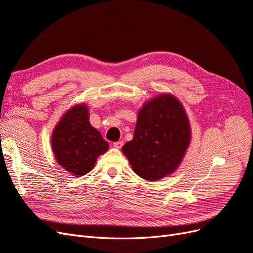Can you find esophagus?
<instances>
[{"instance_id": "obj_1", "label": "esophagus", "mask_w": 253, "mask_h": 253, "mask_svg": "<svg viewBox=\"0 0 253 253\" xmlns=\"http://www.w3.org/2000/svg\"><path fill=\"white\" fill-rule=\"evenodd\" d=\"M113 145H114V148L121 149L122 145H124V141H115V142L113 143Z\"/></svg>"}]
</instances>
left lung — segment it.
I'll return each instance as SVG.
<instances>
[{"mask_svg": "<svg viewBox=\"0 0 253 253\" xmlns=\"http://www.w3.org/2000/svg\"><path fill=\"white\" fill-rule=\"evenodd\" d=\"M190 139L189 120L181 103L172 95H160L139 111L133 139L122 152L137 175L154 181L176 170Z\"/></svg>", "mask_w": 253, "mask_h": 253, "instance_id": "1", "label": "left lung"}]
</instances>
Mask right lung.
<instances>
[{"mask_svg": "<svg viewBox=\"0 0 253 253\" xmlns=\"http://www.w3.org/2000/svg\"><path fill=\"white\" fill-rule=\"evenodd\" d=\"M51 147L57 162L75 176L88 173L99 155L109 149L98 129L90 126L85 105L67 111L53 129Z\"/></svg>", "mask_w": 253, "mask_h": 253, "instance_id": "1", "label": "right lung"}]
</instances>
